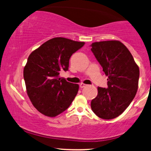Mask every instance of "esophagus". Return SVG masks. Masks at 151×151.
Segmentation results:
<instances>
[{
    "mask_svg": "<svg viewBox=\"0 0 151 151\" xmlns=\"http://www.w3.org/2000/svg\"><path fill=\"white\" fill-rule=\"evenodd\" d=\"M87 86V85L86 84H84V83H81L80 84V88H84V87H86Z\"/></svg>",
    "mask_w": 151,
    "mask_h": 151,
    "instance_id": "obj_1",
    "label": "esophagus"
}]
</instances>
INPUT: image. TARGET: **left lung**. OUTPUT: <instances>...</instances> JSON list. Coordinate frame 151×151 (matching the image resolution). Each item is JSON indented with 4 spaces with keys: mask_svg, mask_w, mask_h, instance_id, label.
I'll list each match as a JSON object with an SVG mask.
<instances>
[{
    "mask_svg": "<svg viewBox=\"0 0 151 151\" xmlns=\"http://www.w3.org/2000/svg\"><path fill=\"white\" fill-rule=\"evenodd\" d=\"M91 47L108 76L107 88L98 87V95L91 101V108L102 119L115 118L124 112L135 96L139 67L128 48L118 40L94 42Z\"/></svg>",
    "mask_w": 151,
    "mask_h": 151,
    "instance_id": "obj_1",
    "label": "left lung"
}]
</instances>
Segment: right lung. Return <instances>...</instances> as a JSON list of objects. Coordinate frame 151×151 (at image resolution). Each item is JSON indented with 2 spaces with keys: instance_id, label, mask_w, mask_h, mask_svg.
Masks as SVG:
<instances>
[{
  "instance_id": "1",
  "label": "right lung",
  "mask_w": 151,
  "mask_h": 151,
  "mask_svg": "<svg viewBox=\"0 0 151 151\" xmlns=\"http://www.w3.org/2000/svg\"><path fill=\"white\" fill-rule=\"evenodd\" d=\"M85 42L55 37L31 52L24 68L27 94L37 111L55 117L66 110L75 99L78 84L59 77L61 70H68L72 55Z\"/></svg>"
}]
</instances>
